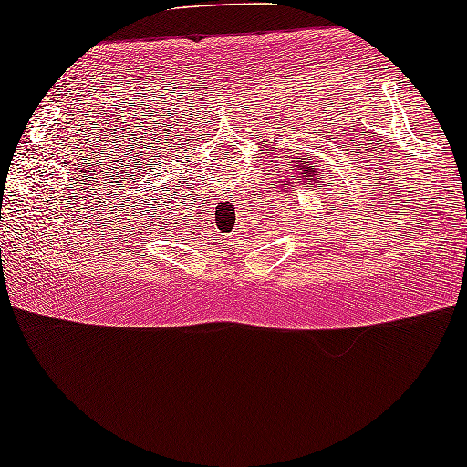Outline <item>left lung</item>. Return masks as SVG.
Here are the masks:
<instances>
[{
	"mask_svg": "<svg viewBox=\"0 0 467 467\" xmlns=\"http://www.w3.org/2000/svg\"><path fill=\"white\" fill-rule=\"evenodd\" d=\"M294 167L300 169V171H296V173H298L300 177H303V179H311V182H305V183H303L305 188H315V183L319 182V177H315V175H317V171H315V169L311 167V159H308V161L300 159V161H296V164H294ZM292 177H294V175H292ZM317 188H321V183H317ZM284 192H290L288 196H292V193H294V185L284 183Z\"/></svg>",
	"mask_w": 467,
	"mask_h": 467,
	"instance_id": "left-lung-1",
	"label": "left lung"
}]
</instances>
